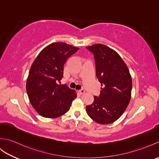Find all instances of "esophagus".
Listing matches in <instances>:
<instances>
[{"mask_svg": "<svg viewBox=\"0 0 159 159\" xmlns=\"http://www.w3.org/2000/svg\"><path fill=\"white\" fill-rule=\"evenodd\" d=\"M84 93H85V90L83 89L79 91V94H80V95H82V94H83Z\"/></svg>", "mask_w": 159, "mask_h": 159, "instance_id": "esophagus-1", "label": "esophagus"}]
</instances>
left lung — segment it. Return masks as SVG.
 I'll return each instance as SVG.
<instances>
[{
	"label": "left lung",
	"instance_id": "left-lung-1",
	"mask_svg": "<svg viewBox=\"0 0 159 159\" xmlns=\"http://www.w3.org/2000/svg\"><path fill=\"white\" fill-rule=\"evenodd\" d=\"M94 55L96 76L101 83L100 96L86 106L96 122L109 124L119 119L131 98L132 78L126 64L117 52L104 44L86 47Z\"/></svg>",
	"mask_w": 159,
	"mask_h": 159
}]
</instances>
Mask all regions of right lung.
<instances>
[{"label":"right lung","instance_id":"obj_1","mask_svg":"<svg viewBox=\"0 0 159 159\" xmlns=\"http://www.w3.org/2000/svg\"><path fill=\"white\" fill-rule=\"evenodd\" d=\"M79 48L64 42L52 43L39 52L31 65L26 84L29 99L40 116H61L69 111L76 92L59 85L67 59Z\"/></svg>","mask_w":159,"mask_h":159}]
</instances>
